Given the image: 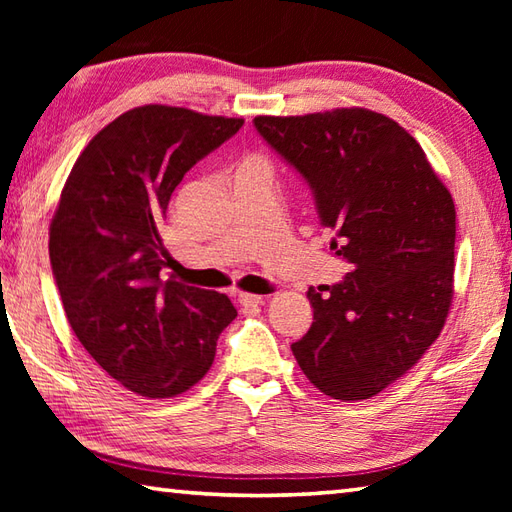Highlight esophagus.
Instances as JSON below:
<instances>
[{"instance_id": "esophagus-1", "label": "esophagus", "mask_w": 512, "mask_h": 512, "mask_svg": "<svg viewBox=\"0 0 512 512\" xmlns=\"http://www.w3.org/2000/svg\"><path fill=\"white\" fill-rule=\"evenodd\" d=\"M237 301H239V306H242L244 310H253V308L264 306V297H259V295H248V292H239V295H237Z\"/></svg>"}]
</instances>
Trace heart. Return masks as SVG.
<instances>
[{"label":"heart","instance_id":"heart-1","mask_svg":"<svg viewBox=\"0 0 512 512\" xmlns=\"http://www.w3.org/2000/svg\"><path fill=\"white\" fill-rule=\"evenodd\" d=\"M253 160H259V158H250V160H246V162H253Z\"/></svg>","mask_w":512,"mask_h":512}]
</instances>
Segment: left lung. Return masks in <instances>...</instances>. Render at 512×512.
<instances>
[{
	"label": "left lung",
	"mask_w": 512,
	"mask_h": 512,
	"mask_svg": "<svg viewBox=\"0 0 512 512\" xmlns=\"http://www.w3.org/2000/svg\"><path fill=\"white\" fill-rule=\"evenodd\" d=\"M257 132L310 184L330 250L352 264L308 299L314 319L292 343L325 396L365 400L416 365L453 301L455 204L418 140L365 107L257 116Z\"/></svg>",
	"instance_id": "obj_1"
}]
</instances>
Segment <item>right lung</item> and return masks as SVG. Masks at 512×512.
<instances>
[{
	"mask_svg": "<svg viewBox=\"0 0 512 512\" xmlns=\"http://www.w3.org/2000/svg\"><path fill=\"white\" fill-rule=\"evenodd\" d=\"M244 118L143 105L81 151L50 224V264L76 339L107 374L145 398H173L209 372L237 310L222 292L165 268L171 193Z\"/></svg>",
	"mask_w": 512,
	"mask_h": 512,
	"instance_id": "add662e5",
	"label": "right lung"
}]
</instances>
